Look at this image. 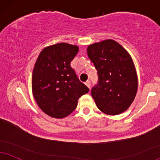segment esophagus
<instances>
[{"instance_id":"1","label":"esophagus","mask_w":160,"mask_h":160,"mask_svg":"<svg viewBox=\"0 0 160 160\" xmlns=\"http://www.w3.org/2000/svg\"><path fill=\"white\" fill-rule=\"evenodd\" d=\"M85 84L87 86H88V88H90V84H90V81H89V80L87 81V82H85Z\"/></svg>"}]
</instances>
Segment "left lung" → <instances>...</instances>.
Segmentation results:
<instances>
[{
    "mask_svg": "<svg viewBox=\"0 0 160 160\" xmlns=\"http://www.w3.org/2000/svg\"><path fill=\"white\" fill-rule=\"evenodd\" d=\"M87 52L97 70L98 84L91 90L96 106L108 115L123 113L134 100L138 88L131 56L111 39L89 45Z\"/></svg>",
    "mask_w": 160,
    "mask_h": 160,
    "instance_id": "left-lung-1",
    "label": "left lung"
}]
</instances>
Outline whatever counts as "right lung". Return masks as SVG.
I'll return each mask as SVG.
<instances>
[{"label":"right lung","instance_id":"1","mask_svg":"<svg viewBox=\"0 0 160 160\" xmlns=\"http://www.w3.org/2000/svg\"><path fill=\"white\" fill-rule=\"evenodd\" d=\"M78 52L76 45L59 43L44 48L35 62L32 93L38 107L51 117L69 116L76 108L78 98L89 92L70 66Z\"/></svg>","mask_w":160,"mask_h":160}]
</instances>
